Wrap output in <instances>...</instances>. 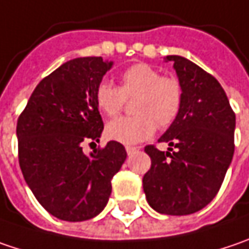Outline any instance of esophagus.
<instances>
[{"label":"esophagus","instance_id":"obj_1","mask_svg":"<svg viewBox=\"0 0 249 249\" xmlns=\"http://www.w3.org/2000/svg\"><path fill=\"white\" fill-rule=\"evenodd\" d=\"M125 151H126V154L128 155H132L135 151H137V148H134V146H126V148H125Z\"/></svg>","mask_w":249,"mask_h":249}]
</instances>
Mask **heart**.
<instances>
[{"label": "heart", "mask_w": 249, "mask_h": 249, "mask_svg": "<svg viewBox=\"0 0 249 249\" xmlns=\"http://www.w3.org/2000/svg\"><path fill=\"white\" fill-rule=\"evenodd\" d=\"M134 117L111 120L106 134L125 145L138 143L152 137L159 126H168L179 115L183 91L178 79L160 76V71L146 63L128 67L120 76V87L103 80L95 89V104L104 115L114 117L123 110L126 98L135 97Z\"/></svg>", "instance_id": "obj_1"}]
</instances>
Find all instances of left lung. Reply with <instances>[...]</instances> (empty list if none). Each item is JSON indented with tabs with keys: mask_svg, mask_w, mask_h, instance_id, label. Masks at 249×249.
I'll list each match as a JSON object with an SVG mask.
<instances>
[{
	"mask_svg": "<svg viewBox=\"0 0 249 249\" xmlns=\"http://www.w3.org/2000/svg\"><path fill=\"white\" fill-rule=\"evenodd\" d=\"M182 86L178 118L159 142L145 148L152 165L142 183L149 206L169 215H186L206 207L218 193L234 155L235 114L220 83L182 56H166Z\"/></svg>",
	"mask_w": 249,
	"mask_h": 249,
	"instance_id": "8db88e82",
	"label": "left lung"
}]
</instances>
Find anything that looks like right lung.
Segmentation results:
<instances>
[{
    "mask_svg": "<svg viewBox=\"0 0 249 249\" xmlns=\"http://www.w3.org/2000/svg\"><path fill=\"white\" fill-rule=\"evenodd\" d=\"M112 62L77 57L36 86L18 118L17 138L23 179L42 207L59 220L84 221L104 210L111 179L126 152L117 141L90 155L86 141L98 142L104 124L95 89Z\"/></svg>",
    "mask_w": 249,
    "mask_h": 249,
    "instance_id": "obj_1",
    "label": "right lung"
}]
</instances>
